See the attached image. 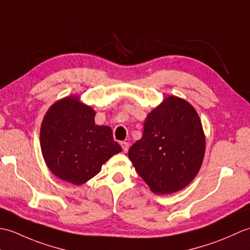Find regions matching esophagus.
Segmentation results:
<instances>
[{
	"mask_svg": "<svg viewBox=\"0 0 250 250\" xmlns=\"http://www.w3.org/2000/svg\"><path fill=\"white\" fill-rule=\"evenodd\" d=\"M129 146H130V144L128 142H121V147H122V149H124L125 152H128Z\"/></svg>",
	"mask_w": 250,
	"mask_h": 250,
	"instance_id": "obj_1",
	"label": "esophagus"
}]
</instances>
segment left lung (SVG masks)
<instances>
[{
    "instance_id": "obj_1",
    "label": "left lung",
    "mask_w": 250,
    "mask_h": 250,
    "mask_svg": "<svg viewBox=\"0 0 250 250\" xmlns=\"http://www.w3.org/2000/svg\"><path fill=\"white\" fill-rule=\"evenodd\" d=\"M200 117L187 101L168 95L147 115L142 139L129 159L153 193L184 189L199 173L205 155Z\"/></svg>"
}]
</instances>
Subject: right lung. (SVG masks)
I'll return each mask as SVG.
<instances>
[{
    "instance_id": "add662e5",
    "label": "right lung",
    "mask_w": 250,
    "mask_h": 250,
    "mask_svg": "<svg viewBox=\"0 0 250 250\" xmlns=\"http://www.w3.org/2000/svg\"><path fill=\"white\" fill-rule=\"evenodd\" d=\"M95 114L77 95L58 100L46 111L40 132L41 150L56 177L83 185L122 150L108 125H95Z\"/></svg>"
}]
</instances>
